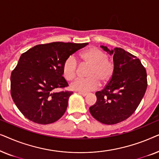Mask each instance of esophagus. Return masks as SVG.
<instances>
[{
    "label": "esophagus",
    "instance_id": "obj_1",
    "mask_svg": "<svg viewBox=\"0 0 159 159\" xmlns=\"http://www.w3.org/2000/svg\"><path fill=\"white\" fill-rule=\"evenodd\" d=\"M78 93H79L80 95H83V96H86V95H88V93H84V92H78Z\"/></svg>",
    "mask_w": 159,
    "mask_h": 159
}]
</instances>
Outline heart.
<instances>
[{"label":"heart","instance_id":"heart-1","mask_svg":"<svg viewBox=\"0 0 159 159\" xmlns=\"http://www.w3.org/2000/svg\"><path fill=\"white\" fill-rule=\"evenodd\" d=\"M82 62L90 66L87 78H78L70 84L74 90L80 92H88L96 89L101 84L109 81L114 72V64L108 59L105 52L97 48H92L84 51L80 55ZM77 71V62L73 56H69L62 65V74L65 79L71 81L76 77Z\"/></svg>","mask_w":159,"mask_h":159}]
</instances>
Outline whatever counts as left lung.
Masks as SVG:
<instances>
[{"instance_id":"8db88e82","label":"left lung","mask_w":159,"mask_h":159,"mask_svg":"<svg viewBox=\"0 0 159 159\" xmlns=\"http://www.w3.org/2000/svg\"><path fill=\"white\" fill-rule=\"evenodd\" d=\"M114 60V72L108 83L95 93L97 101L90 112L100 122L115 125L131 116L147 89V74L139 58L121 48L101 46Z\"/></svg>"}]
</instances>
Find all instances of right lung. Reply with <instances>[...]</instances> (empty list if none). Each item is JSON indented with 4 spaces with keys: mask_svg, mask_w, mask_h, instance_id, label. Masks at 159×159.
<instances>
[{
    "mask_svg": "<svg viewBox=\"0 0 159 159\" xmlns=\"http://www.w3.org/2000/svg\"><path fill=\"white\" fill-rule=\"evenodd\" d=\"M88 45L54 42L34 46L22 53L11 75V95L26 118L40 125L58 120L73 92H55L69 86L62 65L71 54Z\"/></svg>",
    "mask_w": 159,
    "mask_h": 159,
    "instance_id": "obj_1",
    "label": "right lung"
}]
</instances>
